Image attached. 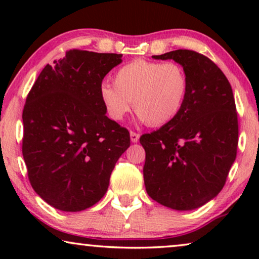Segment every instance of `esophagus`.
I'll return each instance as SVG.
<instances>
[{"mask_svg":"<svg viewBox=\"0 0 259 259\" xmlns=\"http://www.w3.org/2000/svg\"><path fill=\"white\" fill-rule=\"evenodd\" d=\"M130 136H131V141H132V143H138V141H139L140 136H139V134H138V133H136V132H131Z\"/></svg>","mask_w":259,"mask_h":259,"instance_id":"34e87169","label":"esophagus"}]
</instances>
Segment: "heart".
<instances>
[{
  "label": "heart",
  "mask_w": 259,
  "mask_h": 259,
  "mask_svg": "<svg viewBox=\"0 0 259 259\" xmlns=\"http://www.w3.org/2000/svg\"><path fill=\"white\" fill-rule=\"evenodd\" d=\"M189 91L185 70L176 62L136 60L114 74V86L102 83L99 97L107 115L121 121L133 108L138 120L164 126L178 115Z\"/></svg>",
  "instance_id": "1"
}]
</instances>
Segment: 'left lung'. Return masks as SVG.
I'll use <instances>...</instances> for the list:
<instances>
[{
    "mask_svg": "<svg viewBox=\"0 0 259 259\" xmlns=\"http://www.w3.org/2000/svg\"><path fill=\"white\" fill-rule=\"evenodd\" d=\"M152 58L179 63L189 91L171 122L140 138L145 187L166 207L194 210L221 192L235 162L238 120L232 88L218 66L197 52L178 49Z\"/></svg>",
    "mask_w": 259,
    "mask_h": 259,
    "instance_id": "1",
    "label": "left lung"
}]
</instances>
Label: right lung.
Here are the masks:
<instances>
[{
	"label": "right lung",
	"instance_id": "obj_1",
	"mask_svg": "<svg viewBox=\"0 0 259 259\" xmlns=\"http://www.w3.org/2000/svg\"><path fill=\"white\" fill-rule=\"evenodd\" d=\"M122 54L73 49L47 65L23 108L22 153L35 192L65 212L97 204L131 145L126 128L106 116L99 88Z\"/></svg>",
	"mask_w": 259,
	"mask_h": 259
}]
</instances>
